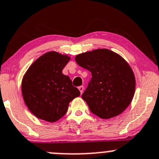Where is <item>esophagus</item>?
Wrapping results in <instances>:
<instances>
[{
    "instance_id": "1",
    "label": "esophagus",
    "mask_w": 159,
    "mask_h": 159,
    "mask_svg": "<svg viewBox=\"0 0 159 159\" xmlns=\"http://www.w3.org/2000/svg\"><path fill=\"white\" fill-rule=\"evenodd\" d=\"M78 90H79V91L81 92V93H83V91H84V86H80L78 87Z\"/></svg>"
}]
</instances>
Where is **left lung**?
Listing matches in <instances>:
<instances>
[{
  "label": "left lung",
  "mask_w": 159,
  "mask_h": 159,
  "mask_svg": "<svg viewBox=\"0 0 159 159\" xmlns=\"http://www.w3.org/2000/svg\"><path fill=\"white\" fill-rule=\"evenodd\" d=\"M75 61L92 75L82 98L93 114L110 119L128 107L134 96L136 78L124 58L110 49H98L77 55Z\"/></svg>",
  "instance_id": "left-lung-1"
}]
</instances>
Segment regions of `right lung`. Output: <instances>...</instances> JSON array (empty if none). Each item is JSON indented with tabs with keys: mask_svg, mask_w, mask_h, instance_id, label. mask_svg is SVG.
Segmentation results:
<instances>
[{
	"mask_svg": "<svg viewBox=\"0 0 159 159\" xmlns=\"http://www.w3.org/2000/svg\"><path fill=\"white\" fill-rule=\"evenodd\" d=\"M71 58L56 51L48 52L30 66L22 80L21 91L30 111L39 119L54 123L66 113L69 103L80 91L62 74Z\"/></svg>",
	"mask_w": 159,
	"mask_h": 159,
	"instance_id": "obj_1",
	"label": "right lung"
}]
</instances>
